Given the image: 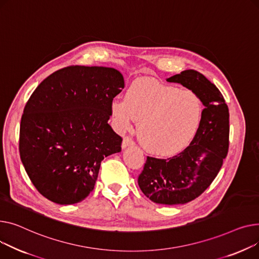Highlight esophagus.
<instances>
[{
    "instance_id": "esophagus-1",
    "label": "esophagus",
    "mask_w": 259,
    "mask_h": 259,
    "mask_svg": "<svg viewBox=\"0 0 259 259\" xmlns=\"http://www.w3.org/2000/svg\"><path fill=\"white\" fill-rule=\"evenodd\" d=\"M131 145H134V141L130 138V137H124L123 138V141H122V148H125L127 146H131Z\"/></svg>"
}]
</instances>
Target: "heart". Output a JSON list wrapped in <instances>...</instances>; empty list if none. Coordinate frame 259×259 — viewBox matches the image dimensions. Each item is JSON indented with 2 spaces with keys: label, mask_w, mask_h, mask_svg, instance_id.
Returning <instances> with one entry per match:
<instances>
[{
  "label": "heart",
  "mask_w": 259,
  "mask_h": 259,
  "mask_svg": "<svg viewBox=\"0 0 259 259\" xmlns=\"http://www.w3.org/2000/svg\"><path fill=\"white\" fill-rule=\"evenodd\" d=\"M118 132L130 131L136 120L142 146L150 154L169 157L181 153L201 126L203 103L190 90H178L150 79L134 81L124 99L111 103Z\"/></svg>",
  "instance_id": "b5f03b06"
}]
</instances>
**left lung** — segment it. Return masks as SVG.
I'll use <instances>...</instances> for the list:
<instances>
[{"mask_svg": "<svg viewBox=\"0 0 259 259\" xmlns=\"http://www.w3.org/2000/svg\"><path fill=\"white\" fill-rule=\"evenodd\" d=\"M166 80L199 96L205 106L201 126L190 145L177 156L147 157L138 184L154 203L179 205L200 196L218 176L229 148V110L220 90L200 72L185 70Z\"/></svg>", "mask_w": 259, "mask_h": 259, "instance_id": "left-lung-1", "label": "left lung"}]
</instances>
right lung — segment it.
Here are the masks:
<instances>
[{"label":"right lung","instance_id":"add662e5","mask_svg":"<svg viewBox=\"0 0 259 259\" xmlns=\"http://www.w3.org/2000/svg\"><path fill=\"white\" fill-rule=\"evenodd\" d=\"M123 76L106 67L71 66L44 79L27 101L20 156L37 191L59 205L79 203L94 189L101 161L121 151L111 103Z\"/></svg>","mask_w":259,"mask_h":259}]
</instances>
